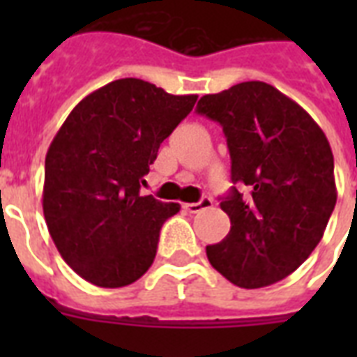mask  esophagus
<instances>
[{"mask_svg": "<svg viewBox=\"0 0 357 357\" xmlns=\"http://www.w3.org/2000/svg\"><path fill=\"white\" fill-rule=\"evenodd\" d=\"M211 198H202L200 202H195V204H183V209L189 213H200L207 209V207H211Z\"/></svg>", "mask_w": 357, "mask_h": 357, "instance_id": "esophagus-1", "label": "esophagus"}]
</instances>
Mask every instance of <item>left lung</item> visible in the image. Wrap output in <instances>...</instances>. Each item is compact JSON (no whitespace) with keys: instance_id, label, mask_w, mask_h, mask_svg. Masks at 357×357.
Segmentation results:
<instances>
[{"instance_id":"8db88e82","label":"left lung","mask_w":357,"mask_h":357,"mask_svg":"<svg viewBox=\"0 0 357 357\" xmlns=\"http://www.w3.org/2000/svg\"><path fill=\"white\" fill-rule=\"evenodd\" d=\"M198 114L222 126L231 157V189L220 202L231 228L207 246V259L244 289L287 278L321 243L337 189L333 153L319 123L263 81L200 98Z\"/></svg>"}]
</instances>
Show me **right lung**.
<instances>
[{
  "instance_id": "add662e5",
  "label": "right lung",
  "mask_w": 357,
  "mask_h": 357,
  "mask_svg": "<svg viewBox=\"0 0 357 357\" xmlns=\"http://www.w3.org/2000/svg\"><path fill=\"white\" fill-rule=\"evenodd\" d=\"M196 100L135 77L111 81L83 98L53 137L42 209L59 254L83 280L116 289L151 266L161 226L179 204L140 196V185Z\"/></svg>"
}]
</instances>
